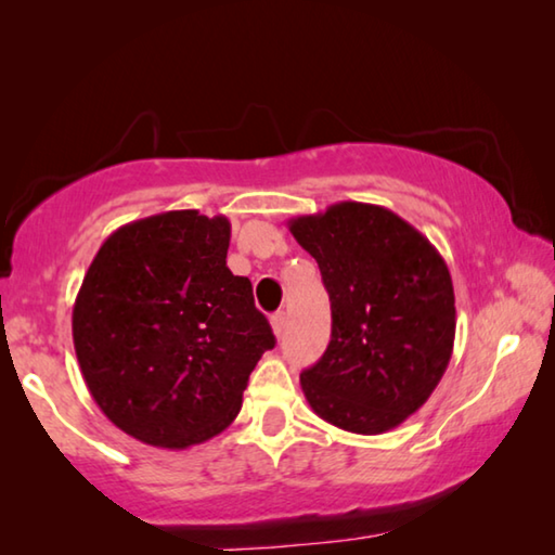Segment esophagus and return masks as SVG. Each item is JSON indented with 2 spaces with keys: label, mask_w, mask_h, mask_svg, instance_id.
<instances>
[{
  "label": "esophagus",
  "mask_w": 555,
  "mask_h": 555,
  "mask_svg": "<svg viewBox=\"0 0 555 555\" xmlns=\"http://www.w3.org/2000/svg\"><path fill=\"white\" fill-rule=\"evenodd\" d=\"M271 327H274V335L276 337L284 335V327H286V313L284 311H279V313L271 315Z\"/></svg>",
  "instance_id": "esophagus-1"
}]
</instances>
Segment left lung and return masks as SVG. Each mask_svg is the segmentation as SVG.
<instances>
[{
    "label": "left lung",
    "instance_id": "8db88e82",
    "mask_svg": "<svg viewBox=\"0 0 555 555\" xmlns=\"http://www.w3.org/2000/svg\"><path fill=\"white\" fill-rule=\"evenodd\" d=\"M331 296V345L300 372L327 424L377 436L428 401L455 343V294L443 257L382 205L335 203L288 220Z\"/></svg>",
    "mask_w": 555,
    "mask_h": 555
}]
</instances>
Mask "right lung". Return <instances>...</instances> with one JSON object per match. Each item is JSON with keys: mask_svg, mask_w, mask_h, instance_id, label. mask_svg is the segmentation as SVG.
<instances>
[{"mask_svg": "<svg viewBox=\"0 0 555 555\" xmlns=\"http://www.w3.org/2000/svg\"><path fill=\"white\" fill-rule=\"evenodd\" d=\"M228 247V218L168 210L112 232L82 279V379L112 424L146 446L183 450L222 434L276 345Z\"/></svg>", "mask_w": 555, "mask_h": 555, "instance_id": "obj_1", "label": "right lung"}]
</instances>
